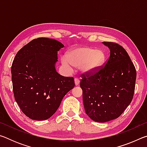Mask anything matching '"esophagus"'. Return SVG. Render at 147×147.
<instances>
[{
	"label": "esophagus",
	"mask_w": 147,
	"mask_h": 147,
	"mask_svg": "<svg viewBox=\"0 0 147 147\" xmlns=\"http://www.w3.org/2000/svg\"><path fill=\"white\" fill-rule=\"evenodd\" d=\"M74 84H75V86H78L80 84V80L78 78L74 79Z\"/></svg>",
	"instance_id": "esophagus-1"
}]
</instances>
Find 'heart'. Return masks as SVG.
Wrapping results in <instances>:
<instances>
[{"mask_svg": "<svg viewBox=\"0 0 147 147\" xmlns=\"http://www.w3.org/2000/svg\"><path fill=\"white\" fill-rule=\"evenodd\" d=\"M104 61V54L100 50L89 47H78L67 51L65 56L61 58V63L72 71L79 67L84 74L95 73L100 68Z\"/></svg>", "mask_w": 147, "mask_h": 147, "instance_id": "1", "label": "heart"}]
</instances>
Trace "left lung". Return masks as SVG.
Segmentation results:
<instances>
[{"label":"left lung","mask_w":147,"mask_h":147,"mask_svg":"<svg viewBox=\"0 0 147 147\" xmlns=\"http://www.w3.org/2000/svg\"><path fill=\"white\" fill-rule=\"evenodd\" d=\"M110 50L105 65L95 73L82 74L80 88L87 115L105 123L118 118L132 100L136 70L127 52L113 42H102Z\"/></svg>","instance_id":"left-lung-1"}]
</instances>
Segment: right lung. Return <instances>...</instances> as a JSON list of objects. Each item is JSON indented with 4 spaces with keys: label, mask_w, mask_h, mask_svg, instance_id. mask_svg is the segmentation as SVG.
<instances>
[{
    "label": "right lung",
    "mask_w": 147,
    "mask_h": 147,
    "mask_svg": "<svg viewBox=\"0 0 147 147\" xmlns=\"http://www.w3.org/2000/svg\"><path fill=\"white\" fill-rule=\"evenodd\" d=\"M64 45L53 39H33L20 49L11 65L15 100L30 119H48L74 87L73 77L57 73L58 52Z\"/></svg>",
    "instance_id": "obj_1"
}]
</instances>
